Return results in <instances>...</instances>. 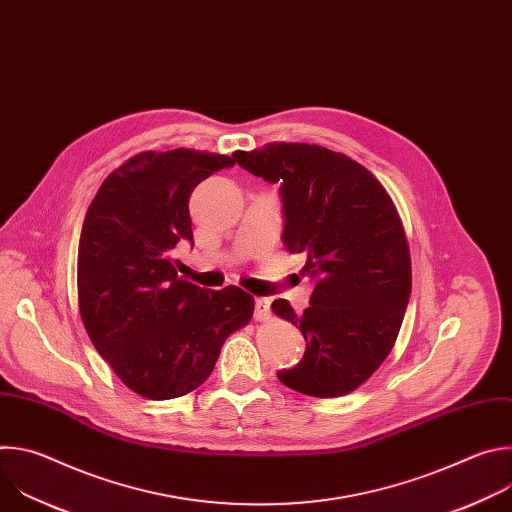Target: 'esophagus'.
Listing matches in <instances>:
<instances>
[{
  "instance_id": "34e87169",
  "label": "esophagus",
  "mask_w": 512,
  "mask_h": 512,
  "mask_svg": "<svg viewBox=\"0 0 512 512\" xmlns=\"http://www.w3.org/2000/svg\"><path fill=\"white\" fill-rule=\"evenodd\" d=\"M269 300L267 298H257L255 300V320L257 322H265L269 320Z\"/></svg>"
}]
</instances>
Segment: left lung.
<instances>
[{
    "label": "left lung",
    "instance_id": "8db88e82",
    "mask_svg": "<svg viewBox=\"0 0 512 512\" xmlns=\"http://www.w3.org/2000/svg\"><path fill=\"white\" fill-rule=\"evenodd\" d=\"M247 172L275 184L283 243L316 279L302 316L275 300V316L298 326L306 352L277 379L310 397H340L367 381L397 340L411 296V257L399 212L383 184L344 154L310 143H269L235 152Z\"/></svg>",
    "mask_w": 512,
    "mask_h": 512
}]
</instances>
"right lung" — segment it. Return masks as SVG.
<instances>
[{
  "instance_id": "right-lung-1",
  "label": "right lung",
  "mask_w": 512,
  "mask_h": 512,
  "mask_svg": "<svg viewBox=\"0 0 512 512\" xmlns=\"http://www.w3.org/2000/svg\"><path fill=\"white\" fill-rule=\"evenodd\" d=\"M229 156L196 150L143 152L111 172L95 194L79 243V310L97 352L133 393L182 397L212 373L225 340L253 318L237 285L210 291L172 263L192 243L188 200Z\"/></svg>"
}]
</instances>
